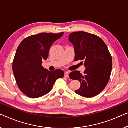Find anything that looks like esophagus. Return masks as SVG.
I'll return each mask as SVG.
<instances>
[{
    "mask_svg": "<svg viewBox=\"0 0 128 128\" xmlns=\"http://www.w3.org/2000/svg\"><path fill=\"white\" fill-rule=\"evenodd\" d=\"M64 76H66V78H68L69 77V72H66L64 73Z\"/></svg>",
    "mask_w": 128,
    "mask_h": 128,
    "instance_id": "obj_1",
    "label": "esophagus"
}]
</instances>
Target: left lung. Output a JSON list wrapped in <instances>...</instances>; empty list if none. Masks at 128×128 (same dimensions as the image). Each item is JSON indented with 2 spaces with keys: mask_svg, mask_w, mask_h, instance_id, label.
Wrapping results in <instances>:
<instances>
[{
  "mask_svg": "<svg viewBox=\"0 0 128 128\" xmlns=\"http://www.w3.org/2000/svg\"><path fill=\"white\" fill-rule=\"evenodd\" d=\"M68 39L75 48V61L83 60L86 67L84 74L78 70L70 74V79L81 83L75 92L86 98L96 96L105 88L111 75L113 62L108 47L100 37L86 32H74Z\"/></svg>",
  "mask_w": 128,
  "mask_h": 128,
  "instance_id": "obj_1",
  "label": "left lung"
}]
</instances>
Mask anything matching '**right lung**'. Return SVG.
I'll return each instance as SVG.
<instances>
[{
    "label": "right lung",
    "mask_w": 128,
    "mask_h": 128,
    "mask_svg": "<svg viewBox=\"0 0 128 128\" xmlns=\"http://www.w3.org/2000/svg\"><path fill=\"white\" fill-rule=\"evenodd\" d=\"M63 34L40 33L26 38L19 45L12 70L19 88L26 96H44L50 92L57 79L64 76L63 70L51 72L42 66V60L47 59L50 46Z\"/></svg>",
    "instance_id": "1"
}]
</instances>
